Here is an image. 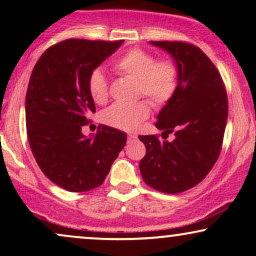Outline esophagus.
Segmentation results:
<instances>
[{
  "mask_svg": "<svg viewBox=\"0 0 256 256\" xmlns=\"http://www.w3.org/2000/svg\"><path fill=\"white\" fill-rule=\"evenodd\" d=\"M136 138H137L136 134H128V140H136Z\"/></svg>",
  "mask_w": 256,
  "mask_h": 256,
  "instance_id": "34e87169",
  "label": "esophagus"
}]
</instances>
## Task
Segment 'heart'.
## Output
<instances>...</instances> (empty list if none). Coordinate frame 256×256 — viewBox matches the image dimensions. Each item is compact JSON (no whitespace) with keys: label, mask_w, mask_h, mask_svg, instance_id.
<instances>
[{"label":"heart","mask_w":256,"mask_h":256,"mask_svg":"<svg viewBox=\"0 0 256 256\" xmlns=\"http://www.w3.org/2000/svg\"><path fill=\"white\" fill-rule=\"evenodd\" d=\"M116 72L137 80V95L144 96L154 107L168 104L179 86V70L174 61L158 60L152 52L140 48L130 49L113 62ZM89 92L96 104H104L110 98V80L101 68L91 71L88 79ZM150 107L146 101L134 104H113L102 114L104 124L124 131H134L146 119Z\"/></svg>","instance_id":"heart-1"}]
</instances>
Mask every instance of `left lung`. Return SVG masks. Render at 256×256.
<instances>
[{
    "instance_id": "left-lung-1",
    "label": "left lung",
    "mask_w": 256,
    "mask_h": 256,
    "mask_svg": "<svg viewBox=\"0 0 256 256\" xmlns=\"http://www.w3.org/2000/svg\"><path fill=\"white\" fill-rule=\"evenodd\" d=\"M150 43L168 52L179 70L177 92L155 122L162 136L174 134V140L138 136L146 150L140 170L152 189L179 194L204 180L218 160L228 122V95L219 71L198 46L179 40Z\"/></svg>"
}]
</instances>
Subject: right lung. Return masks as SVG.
Returning a JSON list of instances; mask_svg holds the SVG:
<instances>
[{
    "mask_svg": "<svg viewBox=\"0 0 256 256\" xmlns=\"http://www.w3.org/2000/svg\"><path fill=\"white\" fill-rule=\"evenodd\" d=\"M122 42L70 38L49 46L31 73L25 100L30 148L44 174L67 192L100 186L128 140L125 132L106 125L95 137L82 132L96 110L90 73Z\"/></svg>",
    "mask_w": 256,
    "mask_h": 256,
    "instance_id": "right-lung-1",
    "label": "right lung"
}]
</instances>
